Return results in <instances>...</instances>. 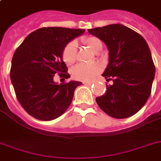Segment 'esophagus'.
Instances as JSON below:
<instances>
[{
	"mask_svg": "<svg viewBox=\"0 0 161 161\" xmlns=\"http://www.w3.org/2000/svg\"><path fill=\"white\" fill-rule=\"evenodd\" d=\"M83 84H84V85H87V86H90L93 84V83H92V82H83Z\"/></svg>",
	"mask_w": 161,
	"mask_h": 161,
	"instance_id": "obj_1",
	"label": "esophagus"
}]
</instances>
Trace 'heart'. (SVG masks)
<instances>
[{
	"label": "heart",
	"instance_id": "obj_1",
	"mask_svg": "<svg viewBox=\"0 0 161 161\" xmlns=\"http://www.w3.org/2000/svg\"><path fill=\"white\" fill-rule=\"evenodd\" d=\"M82 42L86 46L89 47L94 53H98L102 49V42L98 37L93 36H85L82 39ZM77 58V46L75 42H68L63 48V60L66 65L71 66L75 63ZM102 71V68L98 63H91V64H78L73 69L72 75L76 80L89 82L95 78L98 74Z\"/></svg>",
	"mask_w": 161,
	"mask_h": 161
}]
</instances>
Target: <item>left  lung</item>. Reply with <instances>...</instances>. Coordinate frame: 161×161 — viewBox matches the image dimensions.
<instances>
[{
  "instance_id": "left-lung-1",
  "label": "left lung",
  "mask_w": 161,
  "mask_h": 161,
  "mask_svg": "<svg viewBox=\"0 0 161 161\" xmlns=\"http://www.w3.org/2000/svg\"><path fill=\"white\" fill-rule=\"evenodd\" d=\"M106 44L108 65L103 76L113 85H106L105 94L97 97L101 109L115 119L135 114L151 93L155 67L147 42L140 34L120 24L88 29Z\"/></svg>"
}]
</instances>
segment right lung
Here are the masks:
<instances>
[{
    "instance_id": "1",
    "label": "right lung",
    "mask_w": 161,
    "mask_h": 161,
    "mask_svg": "<svg viewBox=\"0 0 161 161\" xmlns=\"http://www.w3.org/2000/svg\"><path fill=\"white\" fill-rule=\"evenodd\" d=\"M83 29L42 27L26 36L16 48L10 71L16 98L27 114L39 120L55 119L68 109L81 82L54 83L58 73L68 78L63 61L67 44L82 35Z\"/></svg>"
}]
</instances>
